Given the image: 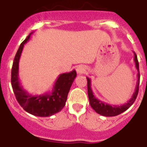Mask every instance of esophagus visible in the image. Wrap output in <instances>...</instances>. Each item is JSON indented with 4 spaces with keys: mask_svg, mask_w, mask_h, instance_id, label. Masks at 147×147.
<instances>
[{
    "mask_svg": "<svg viewBox=\"0 0 147 147\" xmlns=\"http://www.w3.org/2000/svg\"><path fill=\"white\" fill-rule=\"evenodd\" d=\"M76 72L79 74H83V73L85 72V68L83 66H78L77 67H76Z\"/></svg>",
    "mask_w": 147,
    "mask_h": 147,
    "instance_id": "obj_1",
    "label": "esophagus"
}]
</instances>
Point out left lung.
I'll use <instances>...</instances> for the list:
<instances>
[{
    "label": "left lung",
    "instance_id": "left-lung-1",
    "mask_svg": "<svg viewBox=\"0 0 147 147\" xmlns=\"http://www.w3.org/2000/svg\"><path fill=\"white\" fill-rule=\"evenodd\" d=\"M134 53V62L136 64V67L138 71V81L136 84V89L135 91L132 94V97L127 102V103L121 105L120 106L119 105H109V104L105 103V102L100 101L99 99L96 98L94 95H93V91L91 89V80L88 77H87L88 80V98H89L90 105L91 106L92 108L96 111L98 114L103 115V116H107V117H111V116H115L119 114L124 113V111L127 110L130 107L132 104L134 103L135 100L136 99V97L138 96V89H139V82H140V74H139V65H138V61L137 56L136 53Z\"/></svg>",
    "mask_w": 147,
    "mask_h": 147
}]
</instances>
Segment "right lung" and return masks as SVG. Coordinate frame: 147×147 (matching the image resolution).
Segmentation results:
<instances>
[{
	"label": "right lung",
	"instance_id": "obj_1",
	"mask_svg": "<svg viewBox=\"0 0 147 147\" xmlns=\"http://www.w3.org/2000/svg\"><path fill=\"white\" fill-rule=\"evenodd\" d=\"M32 33L20 44L13 62L11 82L13 91L18 103L27 113L40 117H49L57 113L65 105L67 94L76 76L75 70L59 75L51 92L40 95L29 94L23 89L19 80V61L24 45L29 40Z\"/></svg>",
	"mask_w": 147,
	"mask_h": 147
}]
</instances>
